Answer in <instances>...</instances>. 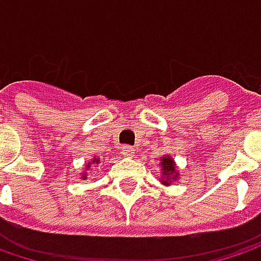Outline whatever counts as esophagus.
I'll return each mask as SVG.
<instances>
[{"mask_svg": "<svg viewBox=\"0 0 261 261\" xmlns=\"http://www.w3.org/2000/svg\"><path fill=\"white\" fill-rule=\"evenodd\" d=\"M122 154L125 156H129V158H132V156L135 155V149L132 148V146H129V145H126L122 148Z\"/></svg>", "mask_w": 261, "mask_h": 261, "instance_id": "34e87169", "label": "esophagus"}]
</instances>
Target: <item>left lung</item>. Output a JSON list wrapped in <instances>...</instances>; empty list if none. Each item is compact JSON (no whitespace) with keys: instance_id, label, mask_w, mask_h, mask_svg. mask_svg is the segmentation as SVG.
<instances>
[{"instance_id":"obj_1","label":"left lung","mask_w":261,"mask_h":261,"mask_svg":"<svg viewBox=\"0 0 261 261\" xmlns=\"http://www.w3.org/2000/svg\"><path fill=\"white\" fill-rule=\"evenodd\" d=\"M160 170H161V177H158V178L164 186L174 185L175 180L180 178L174 158L171 155H164L160 158Z\"/></svg>"}]
</instances>
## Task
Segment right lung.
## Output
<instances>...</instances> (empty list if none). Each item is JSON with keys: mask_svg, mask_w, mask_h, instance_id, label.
<instances>
[{"mask_svg": "<svg viewBox=\"0 0 261 261\" xmlns=\"http://www.w3.org/2000/svg\"><path fill=\"white\" fill-rule=\"evenodd\" d=\"M98 163H100V158H95V156L91 160V161H88V163L86 164V171H83V173H81V178H83V180H86L87 175H88V171L91 170L93 164H98Z\"/></svg>", "mask_w": 261, "mask_h": 261, "instance_id": "obj_1", "label": "right lung"}]
</instances>
